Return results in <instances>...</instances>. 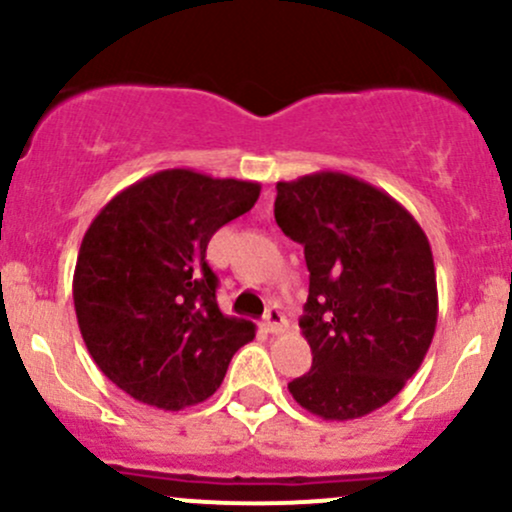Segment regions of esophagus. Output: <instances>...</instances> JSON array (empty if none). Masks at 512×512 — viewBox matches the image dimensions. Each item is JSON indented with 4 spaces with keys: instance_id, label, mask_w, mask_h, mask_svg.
Segmentation results:
<instances>
[{
    "instance_id": "esophagus-1",
    "label": "esophagus",
    "mask_w": 512,
    "mask_h": 512,
    "mask_svg": "<svg viewBox=\"0 0 512 512\" xmlns=\"http://www.w3.org/2000/svg\"><path fill=\"white\" fill-rule=\"evenodd\" d=\"M265 330H267V333H282V330H286V318H284V313L279 311L277 306H272L267 311Z\"/></svg>"
}]
</instances>
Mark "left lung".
Wrapping results in <instances>:
<instances>
[{"label": "left lung", "mask_w": 512, "mask_h": 512, "mask_svg": "<svg viewBox=\"0 0 512 512\" xmlns=\"http://www.w3.org/2000/svg\"><path fill=\"white\" fill-rule=\"evenodd\" d=\"M274 218L311 272L301 333L311 372L291 396L323 420L386 406L418 372L437 325L428 235L389 196L342 172L277 182Z\"/></svg>", "instance_id": "left-lung-1"}]
</instances>
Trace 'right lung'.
Wrapping results in <instances>:
<instances>
[{"instance_id": "add662e5", "label": "right lung", "mask_w": 512, "mask_h": 512, "mask_svg": "<svg viewBox=\"0 0 512 512\" xmlns=\"http://www.w3.org/2000/svg\"><path fill=\"white\" fill-rule=\"evenodd\" d=\"M260 184L162 170L97 213L77 255L72 299L97 367L140 403L182 411L221 386L250 320L223 316L206 245L255 206Z\"/></svg>"}]
</instances>
